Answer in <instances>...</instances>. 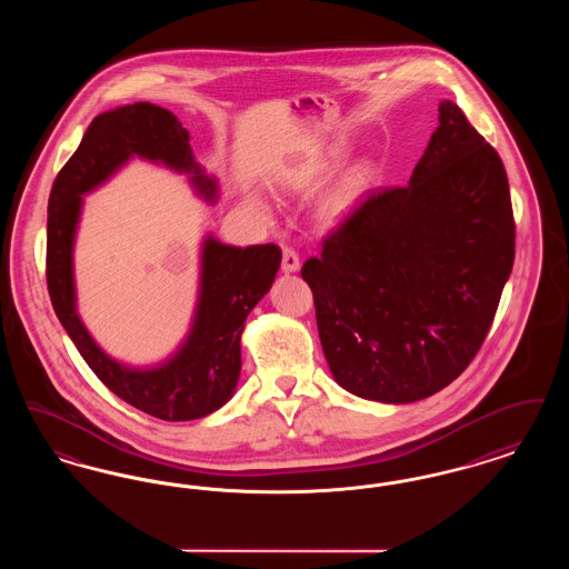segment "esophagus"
I'll return each instance as SVG.
<instances>
[{"mask_svg":"<svg viewBox=\"0 0 569 569\" xmlns=\"http://www.w3.org/2000/svg\"><path fill=\"white\" fill-rule=\"evenodd\" d=\"M281 269L283 272H297L300 269V260L298 253L292 247H283V256H281Z\"/></svg>","mask_w":569,"mask_h":569,"instance_id":"esophagus-1","label":"esophagus"}]
</instances>
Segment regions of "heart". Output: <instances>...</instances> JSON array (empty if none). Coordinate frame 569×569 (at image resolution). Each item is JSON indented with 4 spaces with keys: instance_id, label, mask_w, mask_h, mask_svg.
Wrapping results in <instances>:
<instances>
[{
    "instance_id": "heart-1",
    "label": "heart",
    "mask_w": 569,
    "mask_h": 569,
    "mask_svg": "<svg viewBox=\"0 0 569 569\" xmlns=\"http://www.w3.org/2000/svg\"><path fill=\"white\" fill-rule=\"evenodd\" d=\"M341 156H332L328 162L322 163V168L316 172L313 179H325L326 174L339 163ZM373 183V170L369 166H356L350 170L339 183L337 188L330 191L320 204V219L328 228H335L339 223H343L346 219L353 216V211L358 209V204L362 202V198L367 196V191Z\"/></svg>"
}]
</instances>
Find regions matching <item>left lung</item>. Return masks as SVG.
<instances>
[{"label":"left lung","mask_w":569,"mask_h":569,"mask_svg":"<svg viewBox=\"0 0 569 569\" xmlns=\"http://www.w3.org/2000/svg\"><path fill=\"white\" fill-rule=\"evenodd\" d=\"M515 239L499 153L443 100L406 188L371 191L300 269L332 378L381 403L452 383L487 339Z\"/></svg>","instance_id":"obj_1"}]
</instances>
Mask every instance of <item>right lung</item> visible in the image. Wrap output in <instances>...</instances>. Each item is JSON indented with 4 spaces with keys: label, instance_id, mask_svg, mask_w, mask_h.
<instances>
[{
    "label": "right lung",
    "instance_id": "add662e5",
    "mask_svg": "<svg viewBox=\"0 0 569 569\" xmlns=\"http://www.w3.org/2000/svg\"><path fill=\"white\" fill-rule=\"evenodd\" d=\"M190 172L204 200L217 198L216 179L193 162L190 134L170 110L136 102L98 114L74 156L59 170L49 198L47 286L54 313L84 362L126 403L166 422L213 413L234 395L241 376V332L249 311L271 290L281 264L277 244L232 247L207 237L200 295L190 335L166 362L134 369L117 362L91 339L77 311L72 249L82 193L96 190L130 158Z\"/></svg>",
    "mask_w": 569,
    "mask_h": 569
}]
</instances>
